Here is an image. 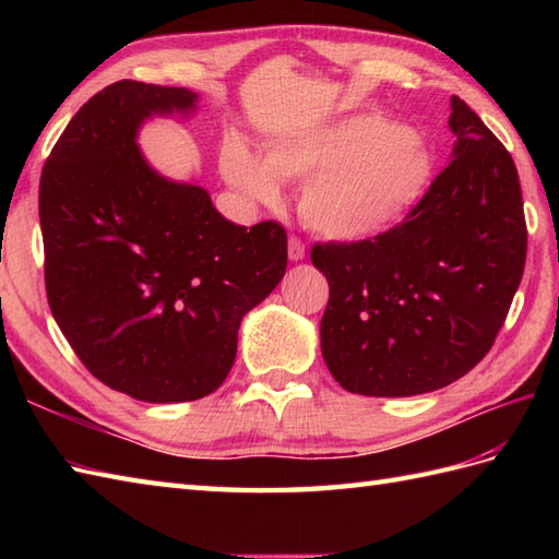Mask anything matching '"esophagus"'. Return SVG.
Instances as JSON below:
<instances>
[{"instance_id":"esophagus-1","label":"esophagus","mask_w":559,"mask_h":559,"mask_svg":"<svg viewBox=\"0 0 559 559\" xmlns=\"http://www.w3.org/2000/svg\"><path fill=\"white\" fill-rule=\"evenodd\" d=\"M288 257H290L293 261L305 259V242L300 240V237L290 235V240H288Z\"/></svg>"}]
</instances>
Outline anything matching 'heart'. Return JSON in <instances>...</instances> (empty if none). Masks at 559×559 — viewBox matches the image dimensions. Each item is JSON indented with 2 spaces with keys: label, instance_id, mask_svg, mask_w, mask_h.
Wrapping results in <instances>:
<instances>
[{
  "label": "heart",
  "instance_id": "b5f03b06",
  "mask_svg": "<svg viewBox=\"0 0 559 559\" xmlns=\"http://www.w3.org/2000/svg\"><path fill=\"white\" fill-rule=\"evenodd\" d=\"M221 173L237 194L276 204L281 180H305L300 213L331 240H365L418 204L432 175L425 139L382 115H353L300 136L273 141L266 158L230 136Z\"/></svg>",
  "mask_w": 559,
  "mask_h": 559
}]
</instances>
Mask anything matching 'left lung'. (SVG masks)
Wrapping results in <instances>:
<instances>
[{"mask_svg":"<svg viewBox=\"0 0 559 559\" xmlns=\"http://www.w3.org/2000/svg\"><path fill=\"white\" fill-rule=\"evenodd\" d=\"M454 151L394 228L317 242L329 281L322 355L362 396H415L471 372L500 334L526 264L516 165L480 117L451 98Z\"/></svg>","mask_w":559,"mask_h":559,"instance_id":"8db88e82","label":"left lung"}]
</instances>
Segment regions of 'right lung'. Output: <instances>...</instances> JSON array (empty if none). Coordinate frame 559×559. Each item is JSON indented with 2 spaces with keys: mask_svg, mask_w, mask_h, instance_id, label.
<instances>
[{
  "mask_svg": "<svg viewBox=\"0 0 559 559\" xmlns=\"http://www.w3.org/2000/svg\"><path fill=\"white\" fill-rule=\"evenodd\" d=\"M194 103L187 88L110 83L71 117L40 175L55 322L93 377L148 403L216 391L242 317L288 266L281 223L225 221L204 187L165 180L141 156V122Z\"/></svg>",
  "mask_w": 559,
  "mask_h": 559,
  "instance_id": "add662e5",
  "label": "right lung"
}]
</instances>
